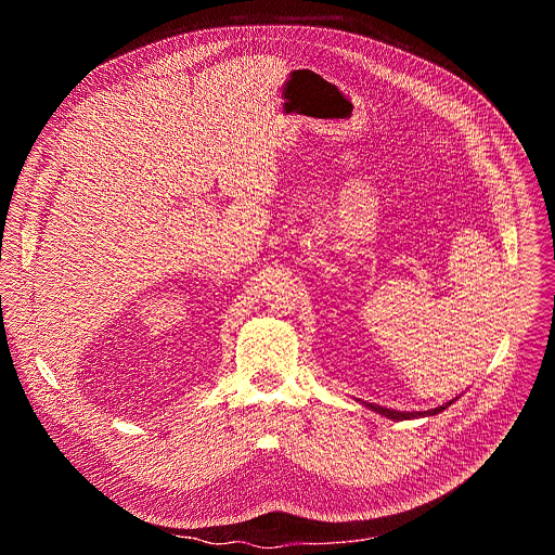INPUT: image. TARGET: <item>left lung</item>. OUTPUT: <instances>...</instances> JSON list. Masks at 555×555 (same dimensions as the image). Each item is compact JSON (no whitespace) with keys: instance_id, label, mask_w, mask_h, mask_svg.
Returning <instances> with one entry per match:
<instances>
[{"instance_id":"left-lung-1","label":"left lung","mask_w":555,"mask_h":555,"mask_svg":"<svg viewBox=\"0 0 555 555\" xmlns=\"http://www.w3.org/2000/svg\"><path fill=\"white\" fill-rule=\"evenodd\" d=\"M452 402H446L443 406L439 409H433V411H413V413H406V411H390V409H382V406H373V404H366L369 409H373L375 413L388 417V420H415V417H428V415H437L441 411H446Z\"/></svg>"}]
</instances>
